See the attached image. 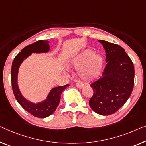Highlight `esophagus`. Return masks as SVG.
<instances>
[{
	"label": "esophagus",
	"instance_id": "obj_1",
	"mask_svg": "<svg viewBox=\"0 0 146 146\" xmlns=\"http://www.w3.org/2000/svg\"><path fill=\"white\" fill-rule=\"evenodd\" d=\"M75 85H76V86L78 87L79 88H82L84 86V84L83 83H82V82H79V81H77V82H76Z\"/></svg>",
	"mask_w": 146,
	"mask_h": 146
}]
</instances>
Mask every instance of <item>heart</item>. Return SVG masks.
Masks as SVG:
<instances>
[{
    "instance_id": "b5f03b06",
    "label": "heart",
    "mask_w": 146,
    "mask_h": 146,
    "mask_svg": "<svg viewBox=\"0 0 146 146\" xmlns=\"http://www.w3.org/2000/svg\"><path fill=\"white\" fill-rule=\"evenodd\" d=\"M70 65L77 69L79 77L84 80H95L100 76L104 66L101 55L94 53L91 49H86L71 60Z\"/></svg>"
}]
</instances>
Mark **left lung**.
Segmentation results:
<instances>
[{"label": "left lung", "instance_id": "left-lung-1", "mask_svg": "<svg viewBox=\"0 0 146 146\" xmlns=\"http://www.w3.org/2000/svg\"><path fill=\"white\" fill-rule=\"evenodd\" d=\"M106 50L107 63L102 76L90 84L94 94L89 105L96 113L110 115L118 111L131 95L134 84V67L121 46L98 40Z\"/></svg>", "mask_w": 146, "mask_h": 146}]
</instances>
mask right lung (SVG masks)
Instances as JSON below:
<instances>
[{"instance_id": "right-lung-1", "label": "right lung", "mask_w": 146, "mask_h": 146, "mask_svg": "<svg viewBox=\"0 0 146 146\" xmlns=\"http://www.w3.org/2000/svg\"><path fill=\"white\" fill-rule=\"evenodd\" d=\"M49 50V42L47 40H38L28 45L21 50V52L15 57L11 69L12 86L15 98L25 111L38 118H46L55 111L59 105L61 94L64 89L69 86V84L52 88L47 96L46 99L35 104L25 98L21 94L17 84V75L21 63L31 56L32 53H46Z\"/></svg>"}]
</instances>
